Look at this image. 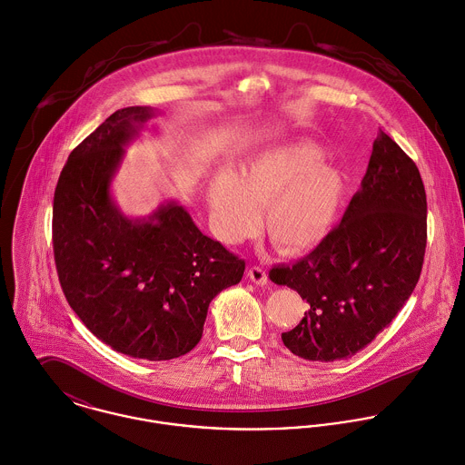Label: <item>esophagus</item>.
<instances>
[{
    "label": "esophagus",
    "instance_id": "obj_1",
    "mask_svg": "<svg viewBox=\"0 0 465 465\" xmlns=\"http://www.w3.org/2000/svg\"><path fill=\"white\" fill-rule=\"evenodd\" d=\"M247 276H249V280H251L252 283H256V285H267V282H269L267 272H265L262 267H258V265L251 267L249 272H247Z\"/></svg>",
    "mask_w": 465,
    "mask_h": 465
}]
</instances>
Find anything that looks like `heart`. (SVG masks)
Listing matches in <instances>:
<instances>
[{
  "label": "heart",
  "mask_w": 465,
  "mask_h": 465,
  "mask_svg": "<svg viewBox=\"0 0 465 465\" xmlns=\"http://www.w3.org/2000/svg\"><path fill=\"white\" fill-rule=\"evenodd\" d=\"M307 144H291L251 156L209 185L213 227L225 243H238L263 227L285 254H303L331 231L342 194V174Z\"/></svg>",
  "instance_id": "obj_1"
}]
</instances>
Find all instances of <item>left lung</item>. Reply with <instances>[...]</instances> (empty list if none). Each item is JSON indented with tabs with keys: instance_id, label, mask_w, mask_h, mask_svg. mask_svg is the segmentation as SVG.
I'll return each mask as SVG.
<instances>
[{
	"instance_id": "obj_1",
	"label": "left lung",
	"mask_w": 465,
	"mask_h": 465,
	"mask_svg": "<svg viewBox=\"0 0 465 465\" xmlns=\"http://www.w3.org/2000/svg\"><path fill=\"white\" fill-rule=\"evenodd\" d=\"M426 216L419 167L381 130L341 223L292 267L269 272L310 305L300 324L282 333L283 344L321 362L348 359L370 344L419 283Z\"/></svg>"
}]
</instances>
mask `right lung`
<instances>
[{
    "label": "right lung",
    "mask_w": 465,
    "mask_h": 465,
    "mask_svg": "<svg viewBox=\"0 0 465 465\" xmlns=\"http://www.w3.org/2000/svg\"><path fill=\"white\" fill-rule=\"evenodd\" d=\"M146 106L112 114L68 156L54 193L52 242L61 289L84 326L115 351L169 361L202 339L209 303L240 283L245 262L202 234L176 202L126 218L110 183Z\"/></svg>",
    "instance_id": "right-lung-1"
}]
</instances>
